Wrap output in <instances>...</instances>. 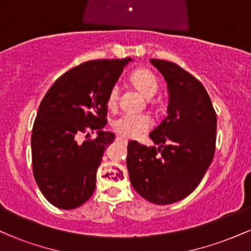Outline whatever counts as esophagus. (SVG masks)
<instances>
[{
  "mask_svg": "<svg viewBox=\"0 0 251 251\" xmlns=\"http://www.w3.org/2000/svg\"><path fill=\"white\" fill-rule=\"evenodd\" d=\"M117 140H120V142H123L124 144H127V142H128L127 139H125V138H123V137H117Z\"/></svg>",
  "mask_w": 251,
  "mask_h": 251,
  "instance_id": "obj_1",
  "label": "esophagus"
}]
</instances>
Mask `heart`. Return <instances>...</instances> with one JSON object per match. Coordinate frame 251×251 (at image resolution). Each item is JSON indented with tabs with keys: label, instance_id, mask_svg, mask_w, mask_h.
<instances>
[{
	"label": "heart",
	"instance_id": "b5f03b06",
	"mask_svg": "<svg viewBox=\"0 0 251 251\" xmlns=\"http://www.w3.org/2000/svg\"><path fill=\"white\" fill-rule=\"evenodd\" d=\"M131 83L144 97L152 98L157 93L158 81L155 76L148 70H138L132 73ZM119 98V88L117 86L111 88L107 96V106L114 108ZM152 126L151 118L146 114H123L112 123V127L118 134L125 138H137Z\"/></svg>",
	"mask_w": 251,
	"mask_h": 251
}]
</instances>
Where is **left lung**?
<instances>
[{
	"mask_svg": "<svg viewBox=\"0 0 251 251\" xmlns=\"http://www.w3.org/2000/svg\"><path fill=\"white\" fill-rule=\"evenodd\" d=\"M150 62L168 85V116L150 133L159 148L129 142L126 165L135 191L166 205L188 197L203 179L215 154L217 117L194 75L174 62Z\"/></svg>",
	"mask_w": 251,
	"mask_h": 251,
	"instance_id": "8db88e82",
	"label": "left lung"
}]
</instances>
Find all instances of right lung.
Masks as SVG:
<instances>
[{
	"label": "right lung",
	"instance_id": "add662e5",
	"mask_svg": "<svg viewBox=\"0 0 251 251\" xmlns=\"http://www.w3.org/2000/svg\"><path fill=\"white\" fill-rule=\"evenodd\" d=\"M131 61L83 62L60 76L40 103L31 132L33 174L56 208L75 209L93 195L103 152L116 138L102 131L107 96ZM88 129L97 130V138L80 144L77 138Z\"/></svg>",
	"mask_w": 251,
	"mask_h": 251
}]
</instances>
